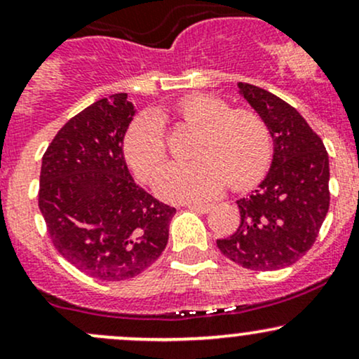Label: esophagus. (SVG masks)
I'll return each instance as SVG.
<instances>
[{
    "label": "esophagus",
    "instance_id": "esophagus-1",
    "mask_svg": "<svg viewBox=\"0 0 359 359\" xmlns=\"http://www.w3.org/2000/svg\"><path fill=\"white\" fill-rule=\"evenodd\" d=\"M185 208L191 209V211H196V212H203V214H205V212L211 211L212 205H211V204H187V205H185Z\"/></svg>",
    "mask_w": 359,
    "mask_h": 359
}]
</instances>
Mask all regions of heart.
I'll return each instance as SVG.
<instances>
[{
  "label": "heart",
  "mask_w": 359,
  "mask_h": 359,
  "mask_svg": "<svg viewBox=\"0 0 359 359\" xmlns=\"http://www.w3.org/2000/svg\"><path fill=\"white\" fill-rule=\"evenodd\" d=\"M180 126L199 131L191 163H172L155 179V191L172 201L209 199L226 182L243 191L262 179L271 160V135L251 109H233L229 102L208 94H192L175 104ZM123 154L143 180L165 163L167 137L154 114H142L128 126Z\"/></svg>",
  "instance_id": "obj_1"
}]
</instances>
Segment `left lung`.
Returning <instances> with one entry per match:
<instances>
[{
    "mask_svg": "<svg viewBox=\"0 0 359 359\" xmlns=\"http://www.w3.org/2000/svg\"><path fill=\"white\" fill-rule=\"evenodd\" d=\"M238 86L269 126L273 162L257 191L236 201L240 226L217 248L243 269H285L311 250L327 214L329 156L294 106L253 84Z\"/></svg>",
    "mask_w": 359,
    "mask_h": 359,
    "instance_id": "left-lung-1",
    "label": "left lung"
}]
</instances>
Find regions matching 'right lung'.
Instances as JSON below:
<instances>
[{"instance_id":"1","label":"right lung","mask_w":359,"mask_h":359,"mask_svg":"<svg viewBox=\"0 0 359 359\" xmlns=\"http://www.w3.org/2000/svg\"><path fill=\"white\" fill-rule=\"evenodd\" d=\"M126 94L69 119L45 150L39 208L55 250L93 278H133L158 259L175 208L128 170L123 138L133 119Z\"/></svg>"}]
</instances>
